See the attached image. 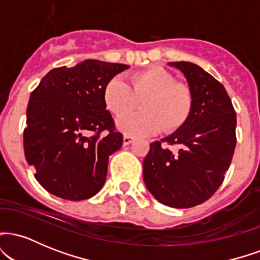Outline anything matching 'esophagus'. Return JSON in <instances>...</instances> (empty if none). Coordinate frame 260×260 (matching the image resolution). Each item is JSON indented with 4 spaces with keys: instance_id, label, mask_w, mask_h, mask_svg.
I'll list each match as a JSON object with an SVG mask.
<instances>
[{
    "instance_id": "obj_1",
    "label": "esophagus",
    "mask_w": 260,
    "mask_h": 260,
    "mask_svg": "<svg viewBox=\"0 0 260 260\" xmlns=\"http://www.w3.org/2000/svg\"><path fill=\"white\" fill-rule=\"evenodd\" d=\"M122 132H123V143L124 144H131L132 143V138H133V132L132 129H128V128L123 127V129H122Z\"/></svg>"
}]
</instances>
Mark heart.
Returning a JSON list of instances; mask_svg holds the SVG:
<instances>
[{
	"label": "heart",
	"instance_id": "1",
	"mask_svg": "<svg viewBox=\"0 0 260 260\" xmlns=\"http://www.w3.org/2000/svg\"><path fill=\"white\" fill-rule=\"evenodd\" d=\"M186 115H187V111H183V112L178 113V115L176 116V118H177L178 122H182V121H184V117H186Z\"/></svg>",
	"mask_w": 260,
	"mask_h": 260
}]
</instances>
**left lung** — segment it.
<instances>
[{
  "label": "left lung",
  "mask_w": 260,
  "mask_h": 260,
  "mask_svg": "<svg viewBox=\"0 0 260 260\" xmlns=\"http://www.w3.org/2000/svg\"><path fill=\"white\" fill-rule=\"evenodd\" d=\"M124 70L126 64L86 59L50 71L30 94L23 134L25 159L51 194L84 201L103 188L109 156L123 142L106 110L105 90ZM83 130L94 134L88 137Z\"/></svg>",
  "instance_id": "obj_1"
}]
</instances>
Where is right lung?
Masks as SVG:
<instances>
[{"instance_id":"obj_1","label":"right lung","mask_w":260,"mask_h":260,"mask_svg":"<svg viewBox=\"0 0 260 260\" xmlns=\"http://www.w3.org/2000/svg\"><path fill=\"white\" fill-rule=\"evenodd\" d=\"M186 77L189 95L164 92L160 112L187 111L177 131L150 144L143 162L149 192L172 208L207 202L221 186L236 148V112L220 82L190 62H171ZM177 120V118H176Z\"/></svg>"}]
</instances>
